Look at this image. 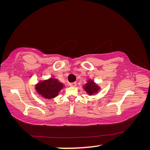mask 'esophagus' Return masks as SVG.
<instances>
[{
	"label": "esophagus",
	"instance_id": "esophagus-1",
	"mask_svg": "<svg viewBox=\"0 0 150 150\" xmlns=\"http://www.w3.org/2000/svg\"><path fill=\"white\" fill-rule=\"evenodd\" d=\"M69 85L71 86V87H76V86H77V83H76V82L71 83H70V84H69Z\"/></svg>",
	"mask_w": 150,
	"mask_h": 150
}]
</instances>
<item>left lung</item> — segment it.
<instances>
[{"mask_svg":"<svg viewBox=\"0 0 150 150\" xmlns=\"http://www.w3.org/2000/svg\"><path fill=\"white\" fill-rule=\"evenodd\" d=\"M84 89L88 95H92L93 94L97 93L98 90L100 89V87H98V86L96 85L95 83L93 82L92 80L89 79L88 81V82L85 84Z\"/></svg>","mask_w":150,"mask_h":150,"instance_id":"obj_1","label":"left lung"}]
</instances>
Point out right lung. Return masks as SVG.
<instances>
[{
	"label": "right lung",
	"instance_id": "add662e5",
	"mask_svg": "<svg viewBox=\"0 0 150 150\" xmlns=\"http://www.w3.org/2000/svg\"><path fill=\"white\" fill-rule=\"evenodd\" d=\"M63 87L62 83L56 79L50 78L38 83L35 85V90L43 97L51 99L57 96Z\"/></svg>",
	"mask_w": 150,
	"mask_h": 150
}]
</instances>
